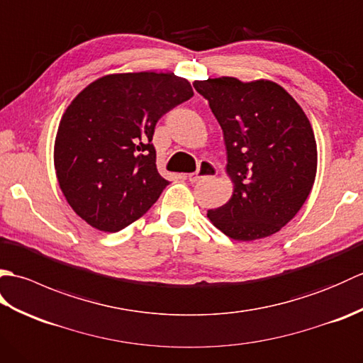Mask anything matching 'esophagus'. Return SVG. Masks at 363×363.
Here are the masks:
<instances>
[{
  "label": "esophagus",
  "mask_w": 363,
  "mask_h": 363,
  "mask_svg": "<svg viewBox=\"0 0 363 363\" xmlns=\"http://www.w3.org/2000/svg\"><path fill=\"white\" fill-rule=\"evenodd\" d=\"M217 173H218V169H217V167H215V165L212 164V162L203 160L201 164H199L196 172L189 174V181H190V182H198L199 179H204V177H213V176H217Z\"/></svg>",
  "instance_id": "34e87169"
}]
</instances>
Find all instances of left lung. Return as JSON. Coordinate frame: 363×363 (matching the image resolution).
Wrapping results in <instances>:
<instances>
[{"instance_id":"8db88e82","label":"left lung","mask_w":363,"mask_h":363,"mask_svg":"<svg viewBox=\"0 0 363 363\" xmlns=\"http://www.w3.org/2000/svg\"><path fill=\"white\" fill-rule=\"evenodd\" d=\"M225 138L234 191L207 218L234 240L276 234L306 203L317 176V142L301 106L279 84L230 76L195 81Z\"/></svg>"}]
</instances>
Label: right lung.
I'll return each mask as SVG.
<instances>
[{"instance_id": "add662e5", "label": "right lung", "mask_w": 363, "mask_h": 363, "mask_svg": "<svg viewBox=\"0 0 363 363\" xmlns=\"http://www.w3.org/2000/svg\"><path fill=\"white\" fill-rule=\"evenodd\" d=\"M194 96L173 73L106 74L79 91L54 142L59 187L91 228L118 233L150 211L168 186L151 143L162 115Z\"/></svg>"}]
</instances>
